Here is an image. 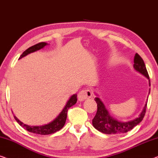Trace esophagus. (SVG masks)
<instances>
[{
  "label": "esophagus",
  "instance_id": "34e87169",
  "mask_svg": "<svg viewBox=\"0 0 158 158\" xmlns=\"http://www.w3.org/2000/svg\"><path fill=\"white\" fill-rule=\"evenodd\" d=\"M92 95V92L90 90L86 89V90H82L78 94V99L79 101L82 102L85 99L90 98Z\"/></svg>",
  "mask_w": 158,
  "mask_h": 158
}]
</instances>
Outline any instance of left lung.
Here are the masks:
<instances>
[{
	"instance_id": "1",
	"label": "left lung",
	"mask_w": 158,
	"mask_h": 158,
	"mask_svg": "<svg viewBox=\"0 0 158 158\" xmlns=\"http://www.w3.org/2000/svg\"><path fill=\"white\" fill-rule=\"evenodd\" d=\"M133 67L137 72L140 73L149 80V86H150V77H149L145 64L144 63L143 59L138 54H136L135 56ZM150 91H149V94H150ZM96 95L97 94H96ZM94 100L97 104V112L94 119H92V124L94 127L99 132L107 135L123 134L132 130L143 119L146 112L147 103H148V101H147L143 111L139 114L138 117L130 121L120 122L111 116L108 110H106L105 105L98 97H95Z\"/></svg>"
}]
</instances>
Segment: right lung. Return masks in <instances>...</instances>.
Here are the masks:
<instances>
[{
	"instance_id": "right-lung-1",
	"label": "right lung",
	"mask_w": 158,
	"mask_h": 158,
	"mask_svg": "<svg viewBox=\"0 0 158 158\" xmlns=\"http://www.w3.org/2000/svg\"><path fill=\"white\" fill-rule=\"evenodd\" d=\"M48 44L45 43V42H41V43H39L35 45L31 46V47L28 48V49H26L23 54L21 55V56L19 59H21L22 58L27 56L28 54H31V53H34L35 52H37L41 48L45 47L46 46H47ZM77 94H73L72 96L70 97V98L69 99V100L66 102L65 106H64L63 110L61 112L59 113V114L55 118L53 119L52 122H50L49 123L44 124V125H40V126H31L22 123L16 117L14 116V118L18 123L21 125L22 127L26 129V130L28 132L35 133V134H39L42 135H50L53 134V133L57 132L61 130V129L64 126V124L66 123V117H67V112L68 110L71 106L74 105L77 103Z\"/></svg>"
}]
</instances>
